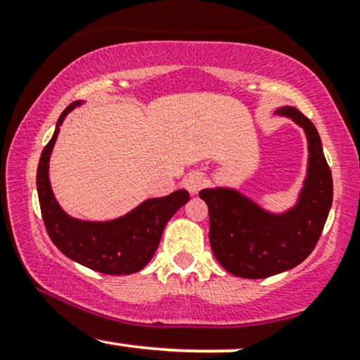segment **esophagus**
<instances>
[{
	"mask_svg": "<svg viewBox=\"0 0 360 360\" xmlns=\"http://www.w3.org/2000/svg\"><path fill=\"white\" fill-rule=\"evenodd\" d=\"M205 184H206L205 174H203V172H198V171L189 172V174L186 176L184 181H183V186L191 194H196L201 188H203Z\"/></svg>",
	"mask_w": 360,
	"mask_h": 360,
	"instance_id": "obj_1",
	"label": "esophagus"
}]
</instances>
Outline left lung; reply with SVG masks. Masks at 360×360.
<instances>
[{
    "label": "left lung",
    "instance_id": "1",
    "mask_svg": "<svg viewBox=\"0 0 360 360\" xmlns=\"http://www.w3.org/2000/svg\"><path fill=\"white\" fill-rule=\"evenodd\" d=\"M276 115L291 118L307 134L308 171L296 206L271 213L237 189L200 191L208 205L214 257L238 278H269L303 262L315 249L332 206V172L315 125L292 106H283Z\"/></svg>",
    "mask_w": 360,
    "mask_h": 360
}]
</instances>
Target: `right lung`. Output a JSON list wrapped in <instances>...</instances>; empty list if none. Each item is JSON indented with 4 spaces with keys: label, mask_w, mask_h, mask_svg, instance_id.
<instances>
[{
    "label": "right lung",
    "mask_w": 360,
    "mask_h": 360,
    "mask_svg": "<svg viewBox=\"0 0 360 360\" xmlns=\"http://www.w3.org/2000/svg\"><path fill=\"white\" fill-rule=\"evenodd\" d=\"M74 101L57 120L56 131L45 146L37 169V191L40 210L53 245L69 259L103 274L127 276L139 272L154 257L167 221L189 201V193L179 189L169 196L150 198L123 217L110 221H84L69 217L57 203L49 181V160L60 125L69 111L79 106Z\"/></svg>",
    "instance_id": "1"
}]
</instances>
